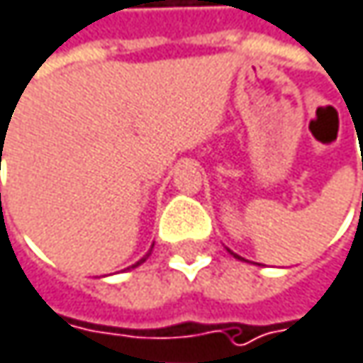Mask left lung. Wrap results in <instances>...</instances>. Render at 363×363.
I'll return each mask as SVG.
<instances>
[{
	"mask_svg": "<svg viewBox=\"0 0 363 363\" xmlns=\"http://www.w3.org/2000/svg\"><path fill=\"white\" fill-rule=\"evenodd\" d=\"M230 254H233V252H230ZM235 258H239V256H237V254H235ZM239 260H243V258H239Z\"/></svg>",
	"mask_w": 363,
	"mask_h": 363,
	"instance_id": "obj_1",
	"label": "left lung"
}]
</instances>
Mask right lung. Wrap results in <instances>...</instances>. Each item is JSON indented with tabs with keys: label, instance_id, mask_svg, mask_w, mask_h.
I'll use <instances>...</instances> for the list:
<instances>
[{
	"label": "right lung",
	"instance_id": "add662e5",
	"mask_svg": "<svg viewBox=\"0 0 363 363\" xmlns=\"http://www.w3.org/2000/svg\"><path fill=\"white\" fill-rule=\"evenodd\" d=\"M1 139H4V137H1ZM147 256H150V254H147ZM147 256H145V258H147ZM145 258H141V260H139V262H137V264H135V267H139V264H141V262H145Z\"/></svg>",
	"mask_w": 363,
	"mask_h": 363
}]
</instances>
